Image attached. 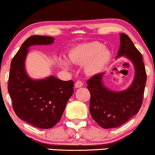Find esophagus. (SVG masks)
<instances>
[{
	"label": "esophagus",
	"instance_id": "34e87169",
	"mask_svg": "<svg viewBox=\"0 0 155 155\" xmlns=\"http://www.w3.org/2000/svg\"><path fill=\"white\" fill-rule=\"evenodd\" d=\"M83 85V82L81 81H80V80H78V81H76L75 84H74V86H75V88H81Z\"/></svg>",
	"mask_w": 155,
	"mask_h": 155
}]
</instances>
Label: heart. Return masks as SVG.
<instances>
[{
    "label": "heart",
    "mask_w": 155,
    "mask_h": 155,
    "mask_svg": "<svg viewBox=\"0 0 155 155\" xmlns=\"http://www.w3.org/2000/svg\"><path fill=\"white\" fill-rule=\"evenodd\" d=\"M110 52L103 47L99 42L85 43L75 47L70 51L69 59L71 62L76 64H84L85 71L88 74H95L99 72L110 59ZM67 66V61H61Z\"/></svg>",
    "instance_id": "1"
}]
</instances>
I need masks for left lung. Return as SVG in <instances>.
<instances>
[{"label":"left lung","instance_id":"left-lung-1","mask_svg":"<svg viewBox=\"0 0 155 155\" xmlns=\"http://www.w3.org/2000/svg\"><path fill=\"white\" fill-rule=\"evenodd\" d=\"M120 41L117 57L125 56L134 63L136 69L131 86L121 92L111 91L104 86V73L95 74L87 81L91 94V114L103 128H114L124 124L138 113L142 104L147 81L142 55L126 34H120Z\"/></svg>","mask_w":155,"mask_h":155}]
</instances>
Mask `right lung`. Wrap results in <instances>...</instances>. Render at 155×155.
<instances>
[{
    "label": "right lung",
    "mask_w": 155,
    "mask_h": 155,
    "mask_svg": "<svg viewBox=\"0 0 155 155\" xmlns=\"http://www.w3.org/2000/svg\"><path fill=\"white\" fill-rule=\"evenodd\" d=\"M54 38L32 35L21 45L11 62L8 91L14 112L20 119L39 128H53L61 119L67 101L74 91V82L54 76L33 81L25 70L28 47L48 45Z\"/></svg>",
    "instance_id": "right-lung-1"
}]
</instances>
